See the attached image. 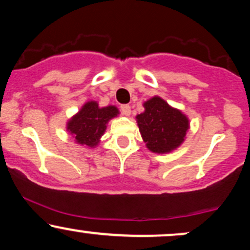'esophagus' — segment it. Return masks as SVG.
<instances>
[{
	"label": "esophagus",
	"instance_id": "obj_1",
	"mask_svg": "<svg viewBox=\"0 0 250 250\" xmlns=\"http://www.w3.org/2000/svg\"><path fill=\"white\" fill-rule=\"evenodd\" d=\"M121 113L123 114V115H125V116L130 115V113H131L130 105H128V104H122V105H121Z\"/></svg>",
	"mask_w": 250,
	"mask_h": 250
}]
</instances>
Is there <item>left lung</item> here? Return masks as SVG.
Returning a JSON list of instances; mask_svg holds the SVG:
<instances>
[{"label":"left lung","instance_id":"obj_1","mask_svg":"<svg viewBox=\"0 0 250 250\" xmlns=\"http://www.w3.org/2000/svg\"><path fill=\"white\" fill-rule=\"evenodd\" d=\"M143 107L145 111L136 116V121L149 150L167 154L179 148L189 129L188 117L159 96L149 99Z\"/></svg>","mask_w":250,"mask_h":250}]
</instances>
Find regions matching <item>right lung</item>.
Wrapping results in <instances>:
<instances>
[{"label": "right lung", "instance_id": "1", "mask_svg": "<svg viewBox=\"0 0 250 250\" xmlns=\"http://www.w3.org/2000/svg\"><path fill=\"white\" fill-rule=\"evenodd\" d=\"M119 114L115 105L101 108L96 101H89L68 121L67 130L73 135L76 143L95 148L107 129L108 122Z\"/></svg>", "mask_w": 250, "mask_h": 250}]
</instances>
